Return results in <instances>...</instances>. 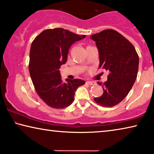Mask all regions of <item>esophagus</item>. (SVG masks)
Here are the masks:
<instances>
[{
	"mask_svg": "<svg viewBox=\"0 0 154 154\" xmlns=\"http://www.w3.org/2000/svg\"><path fill=\"white\" fill-rule=\"evenodd\" d=\"M86 83L88 85H94L95 84V83L93 82H86Z\"/></svg>",
	"mask_w": 154,
	"mask_h": 154,
	"instance_id": "esophagus-1",
	"label": "esophagus"
}]
</instances>
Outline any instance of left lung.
Instances as JSON below:
<instances>
[{
    "label": "left lung",
    "mask_w": 154,
    "mask_h": 154,
    "mask_svg": "<svg viewBox=\"0 0 154 154\" xmlns=\"http://www.w3.org/2000/svg\"><path fill=\"white\" fill-rule=\"evenodd\" d=\"M91 38L98 49L99 68L109 71L106 82H97L103 86V95L94 100L100 106L111 107L123 100L133 86L139 69V56L133 45L116 30H103Z\"/></svg>",
    "instance_id": "obj_1"
}]
</instances>
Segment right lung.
Masks as SVG:
<instances>
[{"instance_id":"1","label":"right lung","mask_w":154,"mask_h":154,"mask_svg":"<svg viewBox=\"0 0 154 154\" xmlns=\"http://www.w3.org/2000/svg\"><path fill=\"white\" fill-rule=\"evenodd\" d=\"M85 37L58 28L43 30L32 41L28 65L31 79L38 96L52 108L71 105L77 88L85 84L79 79L62 82L59 71L66 63L71 45Z\"/></svg>"}]
</instances>
